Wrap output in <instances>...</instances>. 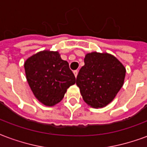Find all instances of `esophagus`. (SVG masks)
<instances>
[{
  "label": "esophagus",
  "mask_w": 147,
  "mask_h": 147,
  "mask_svg": "<svg viewBox=\"0 0 147 147\" xmlns=\"http://www.w3.org/2000/svg\"><path fill=\"white\" fill-rule=\"evenodd\" d=\"M73 73H74V75H75V76L76 77H77V75H78V71L77 70H75L73 71Z\"/></svg>",
  "instance_id": "34e87169"
}]
</instances>
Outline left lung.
I'll use <instances>...</instances> for the list:
<instances>
[{"instance_id":"8db88e82","label":"left lung","mask_w":147,"mask_h":147,"mask_svg":"<svg viewBox=\"0 0 147 147\" xmlns=\"http://www.w3.org/2000/svg\"><path fill=\"white\" fill-rule=\"evenodd\" d=\"M84 63L76 78L83 99L93 108L105 107L123 86L126 69L118 59L106 53H87Z\"/></svg>"}]
</instances>
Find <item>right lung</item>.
<instances>
[{"mask_svg":"<svg viewBox=\"0 0 147 147\" xmlns=\"http://www.w3.org/2000/svg\"><path fill=\"white\" fill-rule=\"evenodd\" d=\"M24 68L35 98L47 106L61 102L67 88L76 83L69 64L57 51L39 52L25 61Z\"/></svg>","mask_w":147,"mask_h":147,"instance_id":"obj_1","label":"right lung"}]
</instances>
